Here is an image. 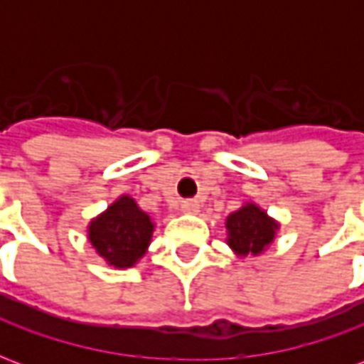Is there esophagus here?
Wrapping results in <instances>:
<instances>
[{
  "mask_svg": "<svg viewBox=\"0 0 364 364\" xmlns=\"http://www.w3.org/2000/svg\"><path fill=\"white\" fill-rule=\"evenodd\" d=\"M198 208H200V205H198V200H195V198H187V200H183V205H181L183 213L197 214Z\"/></svg>",
  "mask_w": 364,
  "mask_h": 364,
  "instance_id": "1",
  "label": "esophagus"
}]
</instances>
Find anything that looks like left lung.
<instances>
[{
  "label": "left lung",
  "mask_w": 364,
  "mask_h": 364,
  "mask_svg": "<svg viewBox=\"0 0 364 364\" xmlns=\"http://www.w3.org/2000/svg\"><path fill=\"white\" fill-rule=\"evenodd\" d=\"M279 224L259 206L247 203L226 218L228 245L237 255H257L274 240Z\"/></svg>",
  "instance_id": "obj_1"
}]
</instances>
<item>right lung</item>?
<instances>
[{"mask_svg":"<svg viewBox=\"0 0 364 364\" xmlns=\"http://www.w3.org/2000/svg\"><path fill=\"white\" fill-rule=\"evenodd\" d=\"M151 232L150 216L142 213L130 197H120L91 220L90 242L109 265L127 269L146 253Z\"/></svg>","mask_w":364,"mask_h":364,"instance_id":"add662e5","label":"right lung"}]
</instances>
